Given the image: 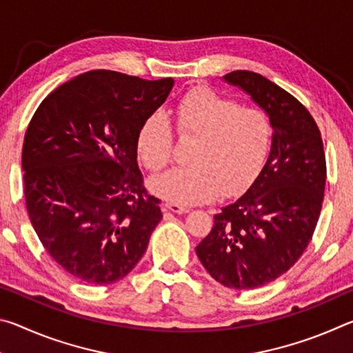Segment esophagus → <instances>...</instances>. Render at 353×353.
<instances>
[{"mask_svg":"<svg viewBox=\"0 0 353 353\" xmlns=\"http://www.w3.org/2000/svg\"><path fill=\"white\" fill-rule=\"evenodd\" d=\"M165 208H168L170 212L177 213V214H183V213H188L190 212L188 207L181 205V204H177V202H172V201H166L165 202Z\"/></svg>","mask_w":353,"mask_h":353,"instance_id":"34e87169","label":"esophagus"}]
</instances>
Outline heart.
Segmentation results:
<instances>
[{
	"label": "heart",
	"mask_w": 353,
	"mask_h": 353,
	"mask_svg": "<svg viewBox=\"0 0 353 353\" xmlns=\"http://www.w3.org/2000/svg\"><path fill=\"white\" fill-rule=\"evenodd\" d=\"M179 135L198 137L190 166L174 168L152 181L155 193L177 204H201L246 188L271 151L272 128L265 113L243 109L207 87L191 88L170 110ZM174 130L162 112L143 119L137 151L149 171L171 162Z\"/></svg>",
	"instance_id": "1"
}]
</instances>
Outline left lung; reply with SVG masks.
<instances>
[{"label":"left lung","mask_w":353,"mask_h":353,"mask_svg":"<svg viewBox=\"0 0 353 353\" xmlns=\"http://www.w3.org/2000/svg\"><path fill=\"white\" fill-rule=\"evenodd\" d=\"M266 112L271 152L241 198L214 214L196 254L207 272L232 290H254L301 259L318 224L325 190V154L313 117L277 83L236 70L224 76Z\"/></svg>","instance_id":"obj_1"}]
</instances>
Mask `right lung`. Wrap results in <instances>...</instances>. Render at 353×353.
I'll list each match as a JSON object with an SVG mask.
<instances>
[{
  "label": "right lung",
  "mask_w": 353,
  "mask_h": 353,
  "mask_svg": "<svg viewBox=\"0 0 353 353\" xmlns=\"http://www.w3.org/2000/svg\"><path fill=\"white\" fill-rule=\"evenodd\" d=\"M171 77L93 70L35 110L23 143L25 199L46 252L92 285L126 277L162 219L137 163L143 119L168 98Z\"/></svg>",
  "instance_id": "right-lung-1"
}]
</instances>
